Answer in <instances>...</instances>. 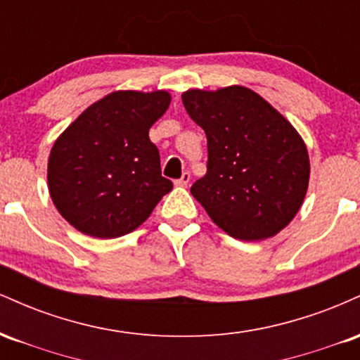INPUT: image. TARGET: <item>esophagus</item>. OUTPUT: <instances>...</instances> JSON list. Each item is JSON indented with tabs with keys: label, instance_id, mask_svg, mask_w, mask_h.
I'll use <instances>...</instances> for the list:
<instances>
[{
	"label": "esophagus",
	"instance_id": "1",
	"mask_svg": "<svg viewBox=\"0 0 360 360\" xmlns=\"http://www.w3.org/2000/svg\"><path fill=\"white\" fill-rule=\"evenodd\" d=\"M189 179H191V174H189V172H183V176L179 177V179H176L174 181V184L176 186H188V183H189Z\"/></svg>",
	"mask_w": 360,
	"mask_h": 360
}]
</instances>
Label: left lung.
<instances>
[{
  "label": "left lung",
  "mask_w": 360,
  "mask_h": 360,
  "mask_svg": "<svg viewBox=\"0 0 360 360\" xmlns=\"http://www.w3.org/2000/svg\"><path fill=\"white\" fill-rule=\"evenodd\" d=\"M208 140L206 174L191 194L238 240L274 237L296 217L309 181L307 146L278 110L243 86L183 93Z\"/></svg>",
  "instance_id": "8db88e82"
}]
</instances>
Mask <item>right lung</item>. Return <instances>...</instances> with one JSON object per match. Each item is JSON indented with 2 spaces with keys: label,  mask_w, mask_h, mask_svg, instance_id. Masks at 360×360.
Here are the masks:
<instances>
[{
  "label": "right lung",
  "mask_w": 360,
  "mask_h": 360,
  "mask_svg": "<svg viewBox=\"0 0 360 360\" xmlns=\"http://www.w3.org/2000/svg\"><path fill=\"white\" fill-rule=\"evenodd\" d=\"M169 105L167 91H113L59 135L49 155V193L74 229L96 238L122 237L171 191L148 139Z\"/></svg>",
  "instance_id": "right-lung-1"
}]
</instances>
